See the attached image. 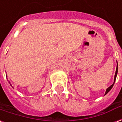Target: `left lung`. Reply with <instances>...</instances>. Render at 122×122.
Wrapping results in <instances>:
<instances>
[{
    "label": "left lung",
    "mask_w": 122,
    "mask_h": 122,
    "mask_svg": "<svg viewBox=\"0 0 122 122\" xmlns=\"http://www.w3.org/2000/svg\"><path fill=\"white\" fill-rule=\"evenodd\" d=\"M118 63H117V66H116V72H115V75H114V83L112 84L111 86L108 87L106 90V92H105V95H106L108 92H109V91L111 90V89L112 88V86L114 85V83L116 81V76H117V74H118Z\"/></svg>",
    "instance_id": "obj_1"
}]
</instances>
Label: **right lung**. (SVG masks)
I'll use <instances>...</instances> for the list:
<instances>
[{
	"label": "right lung",
	"mask_w": 122,
	"mask_h": 122,
	"mask_svg": "<svg viewBox=\"0 0 122 122\" xmlns=\"http://www.w3.org/2000/svg\"><path fill=\"white\" fill-rule=\"evenodd\" d=\"M6 77H7V74H6ZM8 82H9V83H10V85H11V86H12V85H11V83H10V81H8ZM12 87H13V86H12Z\"/></svg>",
	"instance_id": "obj_1"
}]
</instances>
